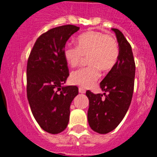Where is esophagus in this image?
<instances>
[{
	"instance_id": "1",
	"label": "esophagus",
	"mask_w": 157,
	"mask_h": 157,
	"mask_svg": "<svg viewBox=\"0 0 157 157\" xmlns=\"http://www.w3.org/2000/svg\"><path fill=\"white\" fill-rule=\"evenodd\" d=\"M78 91H79V93H81V94H84V93H86V90L84 88H82V87H78Z\"/></svg>"
}]
</instances>
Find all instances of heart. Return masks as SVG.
I'll return each instance as SVG.
<instances>
[{
	"mask_svg": "<svg viewBox=\"0 0 157 157\" xmlns=\"http://www.w3.org/2000/svg\"><path fill=\"white\" fill-rule=\"evenodd\" d=\"M77 45L70 44L63 48V57L71 67L78 66L83 56H87L89 66L72 71L70 82L73 85L88 88L94 85L103 71L112 70L120 56V48L116 37L100 31L86 32L78 36Z\"/></svg>",
	"mask_w": 157,
	"mask_h": 157,
	"instance_id": "1",
	"label": "heart"
}]
</instances>
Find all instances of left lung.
Here are the masks:
<instances>
[{"label":"left lung","mask_w":157,"mask_h":157,"mask_svg":"<svg viewBox=\"0 0 157 157\" xmlns=\"http://www.w3.org/2000/svg\"><path fill=\"white\" fill-rule=\"evenodd\" d=\"M112 30L119 43L120 56L116 66L100 83L105 98L90 90L86 93L90 101L89 125L99 134H107L117 127L128 110L134 92L135 63L132 48L120 30Z\"/></svg>","instance_id":"1"}]
</instances>
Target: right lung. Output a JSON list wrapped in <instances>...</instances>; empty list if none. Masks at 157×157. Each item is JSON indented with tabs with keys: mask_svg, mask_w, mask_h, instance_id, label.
<instances>
[{
	"mask_svg": "<svg viewBox=\"0 0 157 157\" xmlns=\"http://www.w3.org/2000/svg\"><path fill=\"white\" fill-rule=\"evenodd\" d=\"M78 30L74 25L48 30L36 40L27 61V94L30 109L40 127L52 134L66 129L71 104L78 94L75 86H62L69 76L63 48Z\"/></svg>",
	"mask_w": 157,
	"mask_h": 157,
	"instance_id": "obj_1",
	"label": "right lung"
}]
</instances>
